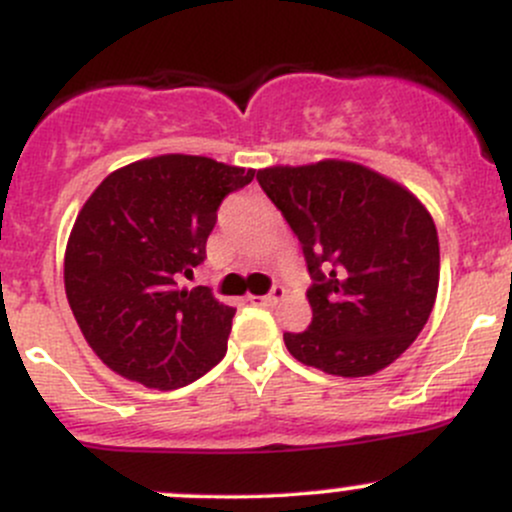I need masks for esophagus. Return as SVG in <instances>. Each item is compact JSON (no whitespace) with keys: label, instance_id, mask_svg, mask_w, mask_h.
Segmentation results:
<instances>
[{"label":"esophagus","instance_id":"34e87169","mask_svg":"<svg viewBox=\"0 0 512 512\" xmlns=\"http://www.w3.org/2000/svg\"><path fill=\"white\" fill-rule=\"evenodd\" d=\"M284 287H274L270 294H265V297H255V294H250V297H247V301H250V304H257V306H274L277 304V301H282L284 299Z\"/></svg>","mask_w":512,"mask_h":512}]
</instances>
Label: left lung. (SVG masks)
Segmentation results:
<instances>
[{
    "instance_id": "left-lung-1",
    "label": "left lung",
    "mask_w": 512,
    "mask_h": 512,
    "mask_svg": "<svg viewBox=\"0 0 512 512\" xmlns=\"http://www.w3.org/2000/svg\"><path fill=\"white\" fill-rule=\"evenodd\" d=\"M257 181L287 218L309 267L311 324L284 333L299 363L365 378L419 336L439 289L437 225L424 203L363 164L267 166Z\"/></svg>"
}]
</instances>
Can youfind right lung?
Segmentation results:
<instances>
[{
	"label": "right lung",
	"mask_w": 512,
	"mask_h": 512,
	"mask_svg": "<svg viewBox=\"0 0 512 512\" xmlns=\"http://www.w3.org/2000/svg\"><path fill=\"white\" fill-rule=\"evenodd\" d=\"M252 176L208 157L161 154L112 171L90 193L68 238L63 282L107 368L176 390L220 363L235 309L176 279L201 265L220 201Z\"/></svg>",
	"instance_id": "right-lung-1"
}]
</instances>
